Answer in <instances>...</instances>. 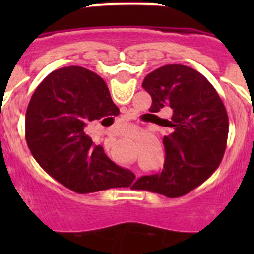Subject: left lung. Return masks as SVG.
Here are the masks:
<instances>
[{
	"instance_id": "1",
	"label": "left lung",
	"mask_w": 254,
	"mask_h": 254,
	"mask_svg": "<svg viewBox=\"0 0 254 254\" xmlns=\"http://www.w3.org/2000/svg\"><path fill=\"white\" fill-rule=\"evenodd\" d=\"M142 87L151 96V113L170 108L173 116L156 117L170 129L163 138V170L141 177L132 188L181 197L203 183L223 160L229 132L225 105L202 73L183 64L159 67Z\"/></svg>"
}]
</instances>
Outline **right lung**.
Masks as SVG:
<instances>
[{
  "mask_svg": "<svg viewBox=\"0 0 254 254\" xmlns=\"http://www.w3.org/2000/svg\"><path fill=\"white\" fill-rule=\"evenodd\" d=\"M118 114L99 75L78 66L58 68L40 82L29 102L26 143L52 178L77 193L129 187L133 173L113 163L85 133L90 122Z\"/></svg>",
  "mask_w": 254,
  "mask_h": 254,
  "instance_id": "1",
  "label": "right lung"
}]
</instances>
